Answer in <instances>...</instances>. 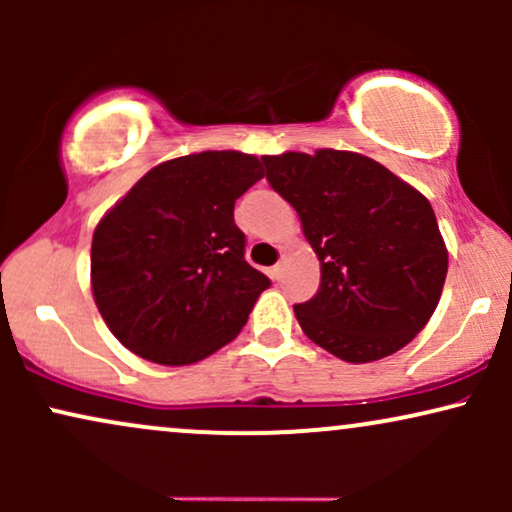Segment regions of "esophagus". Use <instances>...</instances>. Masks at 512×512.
I'll use <instances>...</instances> for the list:
<instances>
[{
  "instance_id": "esophagus-1",
  "label": "esophagus",
  "mask_w": 512,
  "mask_h": 512,
  "mask_svg": "<svg viewBox=\"0 0 512 512\" xmlns=\"http://www.w3.org/2000/svg\"><path fill=\"white\" fill-rule=\"evenodd\" d=\"M281 274H284V264H274V267L272 269H269V276H272V279L274 281H279L281 279Z\"/></svg>"
}]
</instances>
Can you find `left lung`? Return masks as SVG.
I'll list each match as a JSON object with an SVG mask.
<instances>
[{"label":"left lung","mask_w":512,"mask_h":512,"mask_svg":"<svg viewBox=\"0 0 512 512\" xmlns=\"http://www.w3.org/2000/svg\"><path fill=\"white\" fill-rule=\"evenodd\" d=\"M262 163L320 260V289L293 305L305 337L349 363L407 346L431 320L448 274L428 199L351 151H289Z\"/></svg>","instance_id":"8db88e82"}]
</instances>
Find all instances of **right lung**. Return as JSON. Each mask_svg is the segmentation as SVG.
Segmentation results:
<instances>
[{"label": "right lung", "instance_id": "1", "mask_svg": "<svg viewBox=\"0 0 512 512\" xmlns=\"http://www.w3.org/2000/svg\"><path fill=\"white\" fill-rule=\"evenodd\" d=\"M255 156L202 151L151 168L96 226L91 286L110 332L146 361L197 363L243 330L272 281L245 262L236 199Z\"/></svg>", "mask_w": 512, "mask_h": 512}]
</instances>
